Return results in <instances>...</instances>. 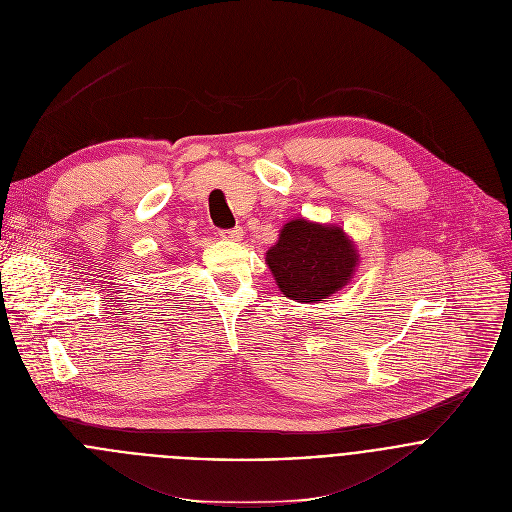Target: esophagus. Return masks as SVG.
Masks as SVG:
<instances>
[{"mask_svg": "<svg viewBox=\"0 0 512 512\" xmlns=\"http://www.w3.org/2000/svg\"><path fill=\"white\" fill-rule=\"evenodd\" d=\"M242 228H232V230H220V236L224 240H232V242H238L242 238Z\"/></svg>", "mask_w": 512, "mask_h": 512, "instance_id": "1", "label": "esophagus"}]
</instances>
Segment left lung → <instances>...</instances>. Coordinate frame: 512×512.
Instances as JSON below:
<instances>
[{"label": "left lung", "mask_w": 512, "mask_h": 512, "mask_svg": "<svg viewBox=\"0 0 512 512\" xmlns=\"http://www.w3.org/2000/svg\"><path fill=\"white\" fill-rule=\"evenodd\" d=\"M266 262L290 300L319 302L349 282L357 254L341 228L292 220L266 252Z\"/></svg>", "instance_id": "1"}]
</instances>
